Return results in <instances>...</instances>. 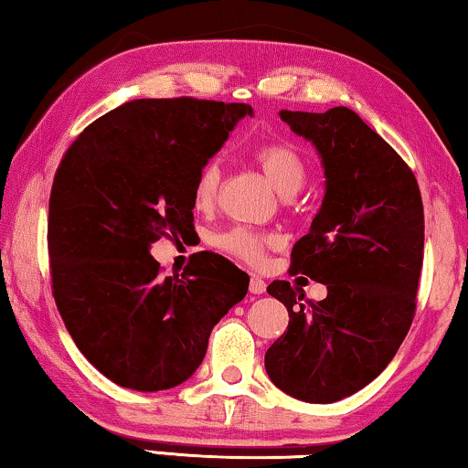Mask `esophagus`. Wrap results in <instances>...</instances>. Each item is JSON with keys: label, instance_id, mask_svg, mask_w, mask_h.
Instances as JSON below:
<instances>
[{"label": "esophagus", "instance_id": "34e87169", "mask_svg": "<svg viewBox=\"0 0 468 468\" xmlns=\"http://www.w3.org/2000/svg\"><path fill=\"white\" fill-rule=\"evenodd\" d=\"M249 292L255 293V296H260V293H264V292H266L264 279L255 277V274H251V281H249Z\"/></svg>", "mask_w": 468, "mask_h": 468}]
</instances>
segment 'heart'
<instances>
[{"label":"heart","instance_id":"b5f03b06","mask_svg":"<svg viewBox=\"0 0 468 468\" xmlns=\"http://www.w3.org/2000/svg\"><path fill=\"white\" fill-rule=\"evenodd\" d=\"M253 162L264 172L268 183L283 197H290L303 187L306 178V165L298 149L290 143H266L253 151ZM219 165L217 162L204 164L194 183V200L197 207L207 208L215 202L219 189ZM272 242V236L255 232L249 228H232L215 239V245L234 258L247 264H258L264 258L266 247Z\"/></svg>","mask_w":468,"mask_h":468}]
</instances>
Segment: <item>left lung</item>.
<instances>
[{"instance_id": "obj_1", "label": "left lung", "mask_w": 468, "mask_h": 468, "mask_svg": "<svg viewBox=\"0 0 468 468\" xmlns=\"http://www.w3.org/2000/svg\"><path fill=\"white\" fill-rule=\"evenodd\" d=\"M279 114L322 157V208L292 249V272L324 283L328 296L303 303L290 281L268 285L290 324L264 364L285 394L328 405L377 379L411 328L424 207L411 168L354 111Z\"/></svg>"}]
</instances>
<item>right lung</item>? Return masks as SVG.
<instances>
[{
    "instance_id": "1",
    "label": "right lung",
    "mask_w": 468,
    "mask_h": 468,
    "mask_svg": "<svg viewBox=\"0 0 468 468\" xmlns=\"http://www.w3.org/2000/svg\"><path fill=\"white\" fill-rule=\"evenodd\" d=\"M253 108L213 100H133L93 121L57 168L48 202L53 296L69 336L121 388L157 392L200 367L210 330L249 277L196 253L162 277L149 253L194 229L197 172Z\"/></svg>"
}]
</instances>
